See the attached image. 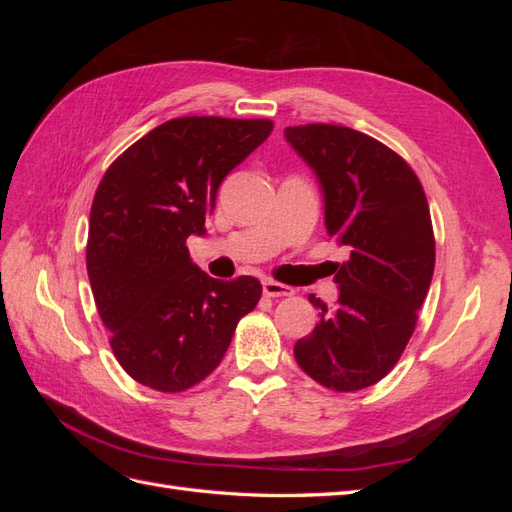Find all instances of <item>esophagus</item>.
I'll return each mask as SVG.
<instances>
[{
  "label": "esophagus",
  "mask_w": 512,
  "mask_h": 512,
  "mask_svg": "<svg viewBox=\"0 0 512 512\" xmlns=\"http://www.w3.org/2000/svg\"><path fill=\"white\" fill-rule=\"evenodd\" d=\"M262 292H265L267 297H292V294H294V290L290 286L273 282V280L262 282Z\"/></svg>",
  "instance_id": "1"
}]
</instances>
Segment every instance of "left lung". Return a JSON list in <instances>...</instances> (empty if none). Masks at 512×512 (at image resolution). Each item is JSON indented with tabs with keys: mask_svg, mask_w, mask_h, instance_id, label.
<instances>
[{
	"mask_svg": "<svg viewBox=\"0 0 512 512\" xmlns=\"http://www.w3.org/2000/svg\"><path fill=\"white\" fill-rule=\"evenodd\" d=\"M286 143L314 170L327 235L346 245L333 307L294 344L307 376L333 391H359L399 361L416 327L436 265L423 185L395 151L363 132L329 123L284 130Z\"/></svg>",
	"mask_w": 512,
	"mask_h": 512,
	"instance_id": "8db88e82",
	"label": "left lung"
}]
</instances>
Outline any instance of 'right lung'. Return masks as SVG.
Here are the masks:
<instances>
[{
  "label": "right lung",
  "instance_id": "add662e5",
  "mask_svg": "<svg viewBox=\"0 0 512 512\" xmlns=\"http://www.w3.org/2000/svg\"><path fill=\"white\" fill-rule=\"evenodd\" d=\"M271 130L269 119H170L123 151L98 185L89 282L119 365L149 389L179 393L205 380L260 299L256 277L213 280L185 241L205 237L222 181Z\"/></svg>",
  "mask_w": 512,
  "mask_h": 512
}]
</instances>
